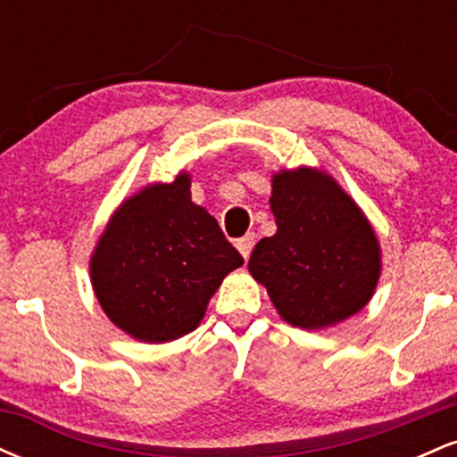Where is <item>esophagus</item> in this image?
I'll return each instance as SVG.
<instances>
[{"label": "esophagus", "instance_id": "esophagus-1", "mask_svg": "<svg viewBox=\"0 0 457 457\" xmlns=\"http://www.w3.org/2000/svg\"><path fill=\"white\" fill-rule=\"evenodd\" d=\"M253 245H255V234H246L240 240H236V249L240 251V255H243L245 260L251 255V249H253Z\"/></svg>", "mask_w": 457, "mask_h": 457}]
</instances>
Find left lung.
Masks as SVG:
<instances>
[{
    "instance_id": "left-lung-1",
    "label": "left lung",
    "mask_w": 457,
    "mask_h": 457,
    "mask_svg": "<svg viewBox=\"0 0 457 457\" xmlns=\"http://www.w3.org/2000/svg\"><path fill=\"white\" fill-rule=\"evenodd\" d=\"M277 234L262 238L249 272L292 327L316 330L361 312L380 277V246L354 199L327 171L272 176Z\"/></svg>"
}]
</instances>
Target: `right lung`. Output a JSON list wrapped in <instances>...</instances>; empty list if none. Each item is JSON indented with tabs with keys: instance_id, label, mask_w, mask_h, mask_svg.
I'll list each match as a JSON object with an SVG mask.
<instances>
[{
	"instance_id": "1",
	"label": "right lung",
	"mask_w": 457,
	"mask_h": 457,
	"mask_svg": "<svg viewBox=\"0 0 457 457\" xmlns=\"http://www.w3.org/2000/svg\"><path fill=\"white\" fill-rule=\"evenodd\" d=\"M243 262L217 219L191 202L182 171L124 199L98 238L90 275L115 327L162 344L197 328L223 277Z\"/></svg>"
}]
</instances>
